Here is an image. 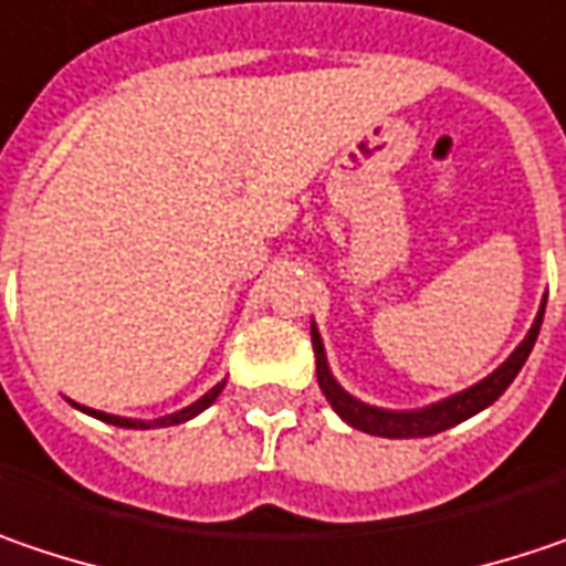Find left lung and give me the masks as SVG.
I'll use <instances>...</instances> for the list:
<instances>
[{"label":"left lung","instance_id":"obj_1","mask_svg":"<svg viewBox=\"0 0 566 566\" xmlns=\"http://www.w3.org/2000/svg\"><path fill=\"white\" fill-rule=\"evenodd\" d=\"M545 301L542 297V307L538 316L532 323V329L525 333V339L515 346V352L493 371L486 375L483 381L471 384L468 390H458L439 403H429V407H419V410H384V407H371V403H361L358 397H352L343 384L333 378L329 371V361H326V349H323V339H319V329L316 323H311V339H314V355H316V381L319 390L326 394L329 407L349 422L352 429H361L368 436H381V439H422V436H436V432H446L451 426L471 419L474 413L486 410L522 371L528 352L538 339V329H542V319H545Z\"/></svg>","mask_w":566,"mask_h":566}]
</instances>
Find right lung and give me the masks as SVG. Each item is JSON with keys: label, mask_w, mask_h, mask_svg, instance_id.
<instances>
[{"label": "right lung", "mask_w": 566, "mask_h": 566, "mask_svg": "<svg viewBox=\"0 0 566 566\" xmlns=\"http://www.w3.org/2000/svg\"><path fill=\"white\" fill-rule=\"evenodd\" d=\"M223 384L220 381L214 384L205 397H198L195 403H188L185 410H179V413H169V416H159V419H127V416H115V413H102V410H88V407H80L83 413L95 416V419H102V422H112V426H120V429H163V426H179V422H188V419H195L198 413H205L211 403L217 400V394L223 390Z\"/></svg>", "instance_id": "add662e5"}]
</instances>
